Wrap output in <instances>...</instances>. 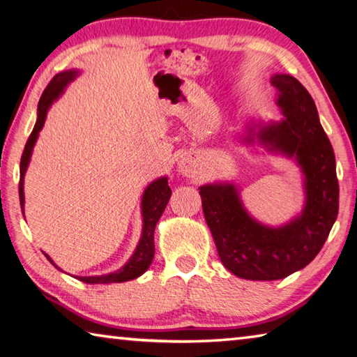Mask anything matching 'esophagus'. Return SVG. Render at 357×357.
<instances>
[{
  "label": "esophagus",
  "mask_w": 357,
  "mask_h": 357,
  "mask_svg": "<svg viewBox=\"0 0 357 357\" xmlns=\"http://www.w3.org/2000/svg\"><path fill=\"white\" fill-rule=\"evenodd\" d=\"M179 172L185 174V176H192L193 173V164L189 159H181L179 160Z\"/></svg>",
  "instance_id": "34e87169"
}]
</instances>
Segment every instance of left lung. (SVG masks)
<instances>
[{"label": "left lung", "instance_id": "obj_1", "mask_svg": "<svg viewBox=\"0 0 357 357\" xmlns=\"http://www.w3.org/2000/svg\"><path fill=\"white\" fill-rule=\"evenodd\" d=\"M276 105L284 119L250 129L270 151L295 158L304 174L306 203L296 218L280 228L261 225L245 211L236 185L199 187L207 226L218 256L231 273L251 281L282 280L306 267L325 245L339 213V181L334 150L323 131L312 96L300 81L275 75Z\"/></svg>", "mask_w": 357, "mask_h": 357}]
</instances>
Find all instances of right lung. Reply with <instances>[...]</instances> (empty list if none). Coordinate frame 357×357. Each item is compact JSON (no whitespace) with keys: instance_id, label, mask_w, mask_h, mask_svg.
Masks as SVG:
<instances>
[{"instance_id":"obj_1","label":"right lung","mask_w":357,"mask_h":357,"mask_svg":"<svg viewBox=\"0 0 357 357\" xmlns=\"http://www.w3.org/2000/svg\"><path fill=\"white\" fill-rule=\"evenodd\" d=\"M77 76L76 70H68L62 71V73H57L53 79L50 81L47 89L43 90L40 96V101H38L37 106V121L36 126L32 129L28 142H26L24 150L22 154L20 160V184H18V193H20V204L22 209L24 206V192H23V183H24V173L26 168L29 165V159L32 154V148L36 145V140L38 137V132L42 131L45 125V119H47V112L50 106L53 105V101L57 100L63 92V89L67 87V84L71 82ZM172 197V189L168 185L167 178H159L146 187L144 192V197H142V217H144V228H142V237L140 242L135 248L134 255L131 259L126 262L125 267L116 270L115 273L109 275H101V276H81L77 280L87 284H111V282H125L131 281L144 275L145 271L150 267V264L154 257V228L159 222L162 212L165 211V206L168 199ZM47 256L48 261L57 267V265L51 261V257Z\"/></svg>"}]
</instances>
